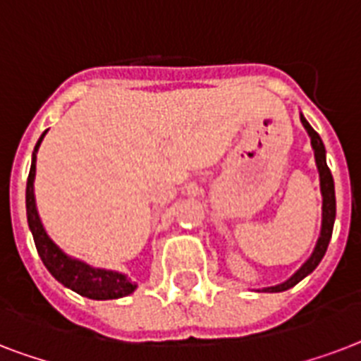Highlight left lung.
<instances>
[{
	"label": "left lung",
	"mask_w": 361,
	"mask_h": 361,
	"mask_svg": "<svg viewBox=\"0 0 361 361\" xmlns=\"http://www.w3.org/2000/svg\"><path fill=\"white\" fill-rule=\"evenodd\" d=\"M303 127L307 129L309 136H311V144H313L314 149V159H317V166H319L320 174V191H322V231H320V238L317 241V247H314L313 255L309 258L307 262L303 264L302 268L298 269L296 274L292 275L290 279L285 281L283 285L269 286V288H264V292H283L288 290L290 286L298 285L300 281L313 271L319 262L322 260V257L326 255V249H328V243H330L331 232H334V221H336V187H334V178H331V172L326 164V149L324 144L320 140L319 133L307 123V120L300 116Z\"/></svg>",
	"instance_id": "1"
}]
</instances>
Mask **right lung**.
<instances>
[{"mask_svg":"<svg viewBox=\"0 0 361 361\" xmlns=\"http://www.w3.org/2000/svg\"><path fill=\"white\" fill-rule=\"evenodd\" d=\"M44 136V135H42ZM42 136L39 138L31 159L30 176H27V187H25V209H27V223H30L31 234L35 240V247L42 264L56 277V279L65 285L71 290L78 292L80 296H86L90 300H116V298L129 296L135 292L136 285L127 279V275L118 274V271H106V269H95L80 260H73L47 236L42 228L39 214L35 208V195H33V178H35V153L41 144Z\"/></svg>","mask_w":361,"mask_h":361,"instance_id":"right-lung-1","label":"right lung"}]
</instances>
